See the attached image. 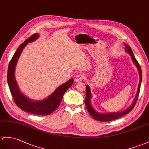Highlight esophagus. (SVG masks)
<instances>
[{
	"label": "esophagus",
	"mask_w": 149,
	"mask_h": 149,
	"mask_svg": "<svg viewBox=\"0 0 149 149\" xmlns=\"http://www.w3.org/2000/svg\"><path fill=\"white\" fill-rule=\"evenodd\" d=\"M84 79V76L82 75V74H77V75L75 76V82H79V81H81L82 80Z\"/></svg>",
	"instance_id": "1"
}]
</instances>
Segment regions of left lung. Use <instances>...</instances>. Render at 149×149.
<instances>
[{
    "instance_id": "1",
    "label": "left lung",
    "mask_w": 149,
    "mask_h": 149,
    "mask_svg": "<svg viewBox=\"0 0 149 149\" xmlns=\"http://www.w3.org/2000/svg\"><path fill=\"white\" fill-rule=\"evenodd\" d=\"M124 46H125L126 52L128 53L131 56V60H132L133 63L136 67V68L138 69V72H139L140 81H139V84H138V89H137V92H136V94L135 96V98H134L133 102H132L131 105L128 107V108H127L124 110H123V111L117 112L100 113V112L96 111V110L94 108H93V106L91 104V100L92 98V95L91 93L90 88H89V86L88 85H87L86 87V100H85V104H86V109H87L88 111L89 112V114H90L93 119H95L97 120H100V121H104V122L110 121V120L118 119V118H119V117L126 115V114H127V113L131 112V110H132V109L134 108V105H135V104H136V102L137 101V99L138 97V95H139L141 79H142V74H141V67L140 66L139 63H138V62L136 60V58H134L132 49H131V47L127 44H126V43H124Z\"/></svg>"
}]
</instances>
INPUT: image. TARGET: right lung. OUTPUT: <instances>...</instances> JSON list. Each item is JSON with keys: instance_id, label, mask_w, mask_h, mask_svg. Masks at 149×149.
Masks as SVG:
<instances>
[{"instance_id": "1", "label": "right lung", "mask_w": 149, "mask_h": 149, "mask_svg": "<svg viewBox=\"0 0 149 149\" xmlns=\"http://www.w3.org/2000/svg\"><path fill=\"white\" fill-rule=\"evenodd\" d=\"M38 33H34L29 39L25 40L16 50L9 64L8 70V83L15 103L22 110L37 115L46 116L53 112L56 110L63 98L64 93L73 84L74 79H70L68 81L60 85L54 91L42 100H34L21 92L19 86L15 78V68L21 53L25 47L29 42H32L39 38Z\"/></svg>"}]
</instances>
